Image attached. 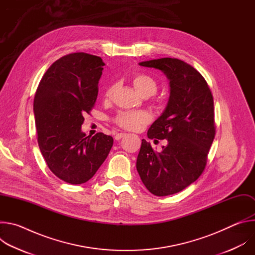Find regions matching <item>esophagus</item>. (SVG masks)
Wrapping results in <instances>:
<instances>
[{"instance_id":"obj_1","label":"esophagus","mask_w":255,"mask_h":255,"mask_svg":"<svg viewBox=\"0 0 255 255\" xmlns=\"http://www.w3.org/2000/svg\"><path fill=\"white\" fill-rule=\"evenodd\" d=\"M126 135H127V133H118V134L115 135V139L116 140H120V139L124 138Z\"/></svg>"}]
</instances>
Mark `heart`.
<instances>
[{
	"label": "heart",
	"instance_id": "obj_1",
	"mask_svg": "<svg viewBox=\"0 0 255 255\" xmlns=\"http://www.w3.org/2000/svg\"><path fill=\"white\" fill-rule=\"evenodd\" d=\"M133 86L144 97H149L157 92L158 85L156 81L147 74H136L132 79ZM116 86L111 84L106 87L104 91V99L110 100L114 94ZM150 115L144 111H124L120 112L114 118V123L125 130L135 131L141 126L149 123Z\"/></svg>",
	"mask_w": 255,
	"mask_h": 255
}]
</instances>
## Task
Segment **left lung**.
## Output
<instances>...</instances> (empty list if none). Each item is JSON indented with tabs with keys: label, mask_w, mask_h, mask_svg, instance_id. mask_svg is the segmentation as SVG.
Wrapping results in <instances>:
<instances>
[{
	"label": "left lung",
	"mask_w": 255,
	"mask_h": 255,
	"mask_svg": "<svg viewBox=\"0 0 255 255\" xmlns=\"http://www.w3.org/2000/svg\"><path fill=\"white\" fill-rule=\"evenodd\" d=\"M139 64L163 71L170 95L164 112L147 132L149 139H166L167 144L157 152L142 139L136 168L151 194L169 196L186 189L205 170L216 134L213 95L204 77L183 60L164 57Z\"/></svg>",
	"instance_id": "left-lung-1"
}]
</instances>
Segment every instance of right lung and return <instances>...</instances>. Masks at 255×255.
<instances>
[{"label": "right lung", "mask_w": 255, "mask_h": 255, "mask_svg": "<svg viewBox=\"0 0 255 255\" xmlns=\"http://www.w3.org/2000/svg\"><path fill=\"white\" fill-rule=\"evenodd\" d=\"M104 64L85 52L64 55L46 70L34 97L40 151L49 169L71 185L91 179L113 146L111 136L81 130L97 101Z\"/></svg>", "instance_id": "1"}]
</instances>
